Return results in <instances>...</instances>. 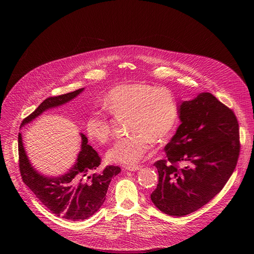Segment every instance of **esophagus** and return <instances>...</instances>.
I'll return each instance as SVG.
<instances>
[{"label":"esophagus","mask_w":254,"mask_h":254,"mask_svg":"<svg viewBox=\"0 0 254 254\" xmlns=\"http://www.w3.org/2000/svg\"><path fill=\"white\" fill-rule=\"evenodd\" d=\"M139 169H140V166H138V165L127 166V167H126V170H127V171H131V172H135V171H137V170H139Z\"/></svg>","instance_id":"esophagus-1"}]
</instances>
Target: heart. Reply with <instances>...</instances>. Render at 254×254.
Returning <instances> with one entry per match:
<instances>
[{
    "mask_svg": "<svg viewBox=\"0 0 254 254\" xmlns=\"http://www.w3.org/2000/svg\"><path fill=\"white\" fill-rule=\"evenodd\" d=\"M105 110L117 118H128L129 135L115 141L106 152L110 163L133 165L151 148V140L168 138L176 127L179 107L174 94L165 87L146 83H127L114 87L104 98ZM88 135L105 143L112 136L107 117L93 113L86 122Z\"/></svg>",
    "mask_w": 254,
    "mask_h": 254,
    "instance_id": "obj_1",
    "label": "heart"
}]
</instances>
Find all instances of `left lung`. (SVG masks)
<instances>
[{"label":"left lung","mask_w":254,"mask_h":254,"mask_svg":"<svg viewBox=\"0 0 254 254\" xmlns=\"http://www.w3.org/2000/svg\"><path fill=\"white\" fill-rule=\"evenodd\" d=\"M178 107L181 125L165 147L166 159L154 164L159 183L151 200L163 213L182 217L222 190L236 167L240 144L234 113L213 94L199 93Z\"/></svg>","instance_id":"left-lung-1"}]
</instances>
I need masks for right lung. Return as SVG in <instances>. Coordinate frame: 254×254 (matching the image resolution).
<instances>
[{
  "instance_id": "right-lung-1",
  "label": "right lung",
  "mask_w": 254,
  "mask_h": 254,
  "mask_svg": "<svg viewBox=\"0 0 254 254\" xmlns=\"http://www.w3.org/2000/svg\"><path fill=\"white\" fill-rule=\"evenodd\" d=\"M84 88L59 96L48 97L21 124L20 128L30 124L44 112L61 106L78 96ZM81 146L75 163L64 174L47 176L36 170L24 148L19 132V167L23 182L36 198L53 214L70 221H80L94 215L105 201L111 181L121 173L120 167L107 166L96 173L100 158L87 143L86 135L80 132Z\"/></svg>"
}]
</instances>
